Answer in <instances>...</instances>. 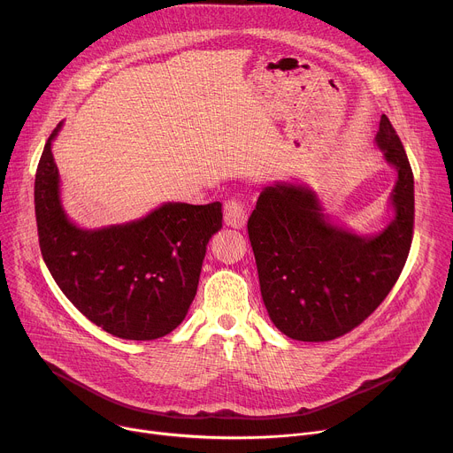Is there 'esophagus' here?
I'll return each instance as SVG.
<instances>
[{
  "instance_id": "1",
  "label": "esophagus",
  "mask_w": 453,
  "mask_h": 453,
  "mask_svg": "<svg viewBox=\"0 0 453 453\" xmlns=\"http://www.w3.org/2000/svg\"><path fill=\"white\" fill-rule=\"evenodd\" d=\"M224 220L227 226L234 229H242L245 222H248V210H245V205L240 200L231 198L224 205Z\"/></svg>"
}]
</instances>
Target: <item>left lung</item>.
<instances>
[{"label": "left lung", "mask_w": 453, "mask_h": 453, "mask_svg": "<svg viewBox=\"0 0 453 453\" xmlns=\"http://www.w3.org/2000/svg\"><path fill=\"white\" fill-rule=\"evenodd\" d=\"M376 146L397 173L390 222L361 234L325 213L318 193L274 180L248 220L262 300L274 326L298 342H331L372 314L397 281L412 243L414 175L381 115Z\"/></svg>", "instance_id": "8db88e82"}]
</instances>
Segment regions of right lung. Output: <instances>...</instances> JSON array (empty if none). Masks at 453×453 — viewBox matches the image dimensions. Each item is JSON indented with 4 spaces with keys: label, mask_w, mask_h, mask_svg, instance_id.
<instances>
[{
    "label": "right lung",
    "mask_w": 453,
    "mask_h": 453,
    "mask_svg": "<svg viewBox=\"0 0 453 453\" xmlns=\"http://www.w3.org/2000/svg\"><path fill=\"white\" fill-rule=\"evenodd\" d=\"M49 137L39 158L34 203L43 260L63 295L92 323L122 340H157L186 318L196 295L222 203L164 202L146 217L97 229L65 211L61 177Z\"/></svg>",
    "instance_id": "add662e5"
}]
</instances>
